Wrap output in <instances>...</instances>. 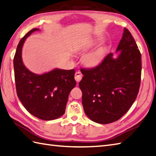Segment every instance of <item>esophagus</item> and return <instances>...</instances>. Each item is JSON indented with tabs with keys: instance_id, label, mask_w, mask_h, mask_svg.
Segmentation results:
<instances>
[{
	"instance_id": "1",
	"label": "esophagus",
	"mask_w": 156,
	"mask_h": 156,
	"mask_svg": "<svg viewBox=\"0 0 156 156\" xmlns=\"http://www.w3.org/2000/svg\"><path fill=\"white\" fill-rule=\"evenodd\" d=\"M82 77H83V75H82L80 71H77V72L75 73V80H76V81H77V82L80 81L81 80Z\"/></svg>"
}]
</instances>
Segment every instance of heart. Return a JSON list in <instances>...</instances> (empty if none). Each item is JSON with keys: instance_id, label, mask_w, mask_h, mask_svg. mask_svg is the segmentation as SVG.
I'll return each instance as SVG.
<instances>
[{"instance_id": "obj_1", "label": "heart", "mask_w": 156, "mask_h": 156, "mask_svg": "<svg viewBox=\"0 0 156 156\" xmlns=\"http://www.w3.org/2000/svg\"><path fill=\"white\" fill-rule=\"evenodd\" d=\"M103 53V51L102 49H98L93 51L91 52V53L85 55L83 58V63L85 66H93V65H95L99 61L100 58L102 56Z\"/></svg>"}]
</instances>
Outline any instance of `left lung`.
Masks as SVG:
<instances>
[{
  "mask_svg": "<svg viewBox=\"0 0 156 156\" xmlns=\"http://www.w3.org/2000/svg\"><path fill=\"white\" fill-rule=\"evenodd\" d=\"M117 58L107 55L98 66L81 69L82 104L93 122L107 124L120 119L133 105L139 91L141 55L130 32L124 28Z\"/></svg>",
  "mask_w": 156,
  "mask_h": 156,
  "instance_id": "8db88e82",
  "label": "left lung"
}]
</instances>
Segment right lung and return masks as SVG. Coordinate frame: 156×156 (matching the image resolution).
<instances>
[{"instance_id": "right-lung-1", "label": "right lung", "mask_w": 156, "mask_h": 156, "mask_svg": "<svg viewBox=\"0 0 156 156\" xmlns=\"http://www.w3.org/2000/svg\"><path fill=\"white\" fill-rule=\"evenodd\" d=\"M39 29L30 30L16 48L14 70L17 95L25 108L43 120L56 119L65 113L69 93L76 85L75 70L54 69L43 74L31 72L24 65L22 49L27 38Z\"/></svg>"}]
</instances>
